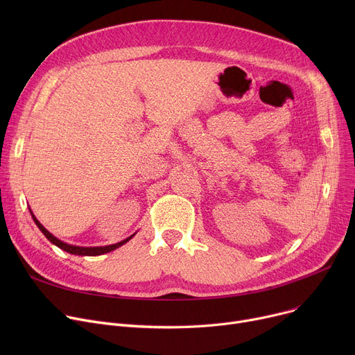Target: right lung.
I'll list each match as a JSON object with an SVG mask.
<instances>
[{
    "mask_svg": "<svg viewBox=\"0 0 355 355\" xmlns=\"http://www.w3.org/2000/svg\"><path fill=\"white\" fill-rule=\"evenodd\" d=\"M28 210H30V214H31V217H33V220H34V223L37 225V227L40 229V232L47 237V240L49 241H51V243L54 245V246H58L59 249H62V250H64V252H67V253H70V254H78V256H99V254H105V253H109V252H112V250H115V249H118V248H121L122 245H125L126 241H129L130 239H132L134 236H135V233L132 234V236H129V237H126L125 240H122V241H118V243H115V245H109V246H96V248H83V246H74V245H69V243H64V241H62L60 239H58L55 236H53L43 225L42 223L37 220V217L34 216V213L31 211V209L28 207Z\"/></svg>",
    "mask_w": 355,
    "mask_h": 355,
    "instance_id": "obj_1",
    "label": "right lung"
}]
</instances>
